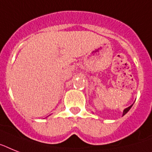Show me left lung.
I'll list each match as a JSON object with an SVG mask.
<instances>
[{"label":"left lung","mask_w":152,"mask_h":152,"mask_svg":"<svg viewBox=\"0 0 152 152\" xmlns=\"http://www.w3.org/2000/svg\"><path fill=\"white\" fill-rule=\"evenodd\" d=\"M132 106H133V104H131V105H130V106H129V107H128V108H125V109H124V110H123V115H126V113H127L128 112H129V109H130V108H131V107H132Z\"/></svg>","instance_id":"left-lung-1"}]
</instances>
